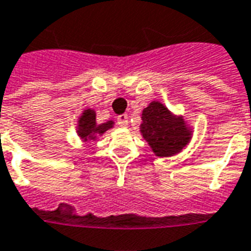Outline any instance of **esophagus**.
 Instances as JSON below:
<instances>
[{
    "label": "esophagus",
    "mask_w": 251,
    "mask_h": 251,
    "mask_svg": "<svg viewBox=\"0 0 251 251\" xmlns=\"http://www.w3.org/2000/svg\"><path fill=\"white\" fill-rule=\"evenodd\" d=\"M129 118H127V114H121V116L117 117V124L120 126H127L129 124Z\"/></svg>",
    "instance_id": "obj_1"
}]
</instances>
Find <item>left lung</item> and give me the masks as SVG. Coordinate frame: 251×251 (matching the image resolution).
Here are the masks:
<instances>
[{
	"mask_svg": "<svg viewBox=\"0 0 251 251\" xmlns=\"http://www.w3.org/2000/svg\"><path fill=\"white\" fill-rule=\"evenodd\" d=\"M141 133L158 157L178 153L189 142L190 133L181 118H176L159 102H151L142 113Z\"/></svg>",
	"mask_w": 251,
	"mask_h": 251,
	"instance_id": "obj_1",
	"label": "left lung"
}]
</instances>
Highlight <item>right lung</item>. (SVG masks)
<instances>
[{"label": "right lung", "mask_w": 251, "mask_h": 251, "mask_svg": "<svg viewBox=\"0 0 251 251\" xmlns=\"http://www.w3.org/2000/svg\"><path fill=\"white\" fill-rule=\"evenodd\" d=\"M79 127H78V134L81 138L85 141H88V138L93 140L94 134H102L103 131H106L107 129H110L113 122L109 121L106 124H102V125H97L96 124V113L93 110H85L83 111L82 117L79 118Z\"/></svg>", "instance_id": "1"}]
</instances>
